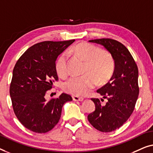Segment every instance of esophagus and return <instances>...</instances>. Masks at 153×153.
<instances>
[{"instance_id": "obj_1", "label": "esophagus", "mask_w": 153, "mask_h": 153, "mask_svg": "<svg viewBox=\"0 0 153 153\" xmlns=\"http://www.w3.org/2000/svg\"><path fill=\"white\" fill-rule=\"evenodd\" d=\"M73 100L74 101H79V102H82V101L84 100V98L82 97H79V96H73Z\"/></svg>"}]
</instances>
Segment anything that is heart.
<instances>
[{"mask_svg": "<svg viewBox=\"0 0 153 153\" xmlns=\"http://www.w3.org/2000/svg\"><path fill=\"white\" fill-rule=\"evenodd\" d=\"M70 51L85 60V73L82 76H72L64 82V91L75 96H84L99 82H105L112 74L114 63L109 53L91 44L82 42L73 47ZM68 53L64 51L58 57L55 63L56 71L59 76L65 77L68 74ZM88 74H87L86 73Z\"/></svg>", "mask_w": 153, "mask_h": 153, "instance_id": "heart-1", "label": "heart"}]
</instances>
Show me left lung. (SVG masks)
Listing matches in <instances>:
<instances>
[{
  "label": "left lung",
  "mask_w": 153,
  "mask_h": 153,
  "mask_svg": "<svg viewBox=\"0 0 153 153\" xmlns=\"http://www.w3.org/2000/svg\"><path fill=\"white\" fill-rule=\"evenodd\" d=\"M102 46L114 61V69L109 82L98 89L97 93L107 99L91 98L95 111L88 115V120L96 130L103 132L116 130L127 121L133 112L139 96L138 68L128 48L111 39L89 40Z\"/></svg>",
  "instance_id": "8db88e82"
}]
</instances>
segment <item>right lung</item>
<instances>
[{
	"label": "right lung",
	"mask_w": 153,
	"mask_h": 153,
	"mask_svg": "<svg viewBox=\"0 0 153 153\" xmlns=\"http://www.w3.org/2000/svg\"><path fill=\"white\" fill-rule=\"evenodd\" d=\"M75 39L43 42L30 47L15 64L10 94L15 115L23 126L36 133H46L59 122L64 103L72 97L62 93L47 100L45 96L58 77L55 62L58 55Z\"/></svg>",
	"instance_id": "1"
}]
</instances>
